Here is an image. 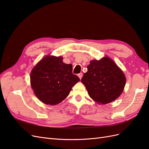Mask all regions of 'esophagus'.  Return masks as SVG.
I'll list each match as a JSON object with an SVG mask.
<instances>
[{
	"label": "esophagus",
	"mask_w": 149,
	"mask_h": 149,
	"mask_svg": "<svg viewBox=\"0 0 149 149\" xmlns=\"http://www.w3.org/2000/svg\"><path fill=\"white\" fill-rule=\"evenodd\" d=\"M78 77L79 78V79H81V78H82V77H83V74H82V73H79V74H78Z\"/></svg>",
	"instance_id": "esophagus-1"
}]
</instances>
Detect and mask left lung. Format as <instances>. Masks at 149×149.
Here are the masks:
<instances>
[{
	"instance_id": "obj_1",
	"label": "left lung",
	"mask_w": 149,
	"mask_h": 149,
	"mask_svg": "<svg viewBox=\"0 0 149 149\" xmlns=\"http://www.w3.org/2000/svg\"><path fill=\"white\" fill-rule=\"evenodd\" d=\"M81 82L89 96L98 104L111 102L119 97L125 85V76L120 68L110 58L92 60L87 66Z\"/></svg>"
}]
</instances>
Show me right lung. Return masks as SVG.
Masks as SVG:
<instances>
[{
    "label": "right lung",
    "mask_w": 149,
    "mask_h": 149,
    "mask_svg": "<svg viewBox=\"0 0 149 149\" xmlns=\"http://www.w3.org/2000/svg\"><path fill=\"white\" fill-rule=\"evenodd\" d=\"M72 71L73 66L63 62L62 56H45L30 73V83L35 96L46 104L56 105L63 101L72 87L80 81Z\"/></svg>",
    "instance_id": "obj_1"
}]
</instances>
